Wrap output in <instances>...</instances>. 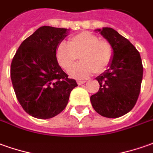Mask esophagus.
I'll return each mask as SVG.
<instances>
[{"label":"esophagus","instance_id":"34e87169","mask_svg":"<svg viewBox=\"0 0 153 153\" xmlns=\"http://www.w3.org/2000/svg\"><path fill=\"white\" fill-rule=\"evenodd\" d=\"M85 82H86L85 80H78V81H77V84H78V85H82V84H84Z\"/></svg>","mask_w":153,"mask_h":153}]
</instances>
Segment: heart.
<instances>
[{
	"mask_svg": "<svg viewBox=\"0 0 153 153\" xmlns=\"http://www.w3.org/2000/svg\"><path fill=\"white\" fill-rule=\"evenodd\" d=\"M114 53V47L109 41L100 40L98 36L90 31L72 36L68 44L59 43L56 50L59 65L67 72L71 70L70 74L76 78L104 72L110 66ZM78 56L82 62L74 68Z\"/></svg>",
	"mask_w": 153,
	"mask_h": 153,
	"instance_id": "1",
	"label": "heart"
}]
</instances>
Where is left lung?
I'll return each mask as SVG.
<instances>
[{"label":"left lung","instance_id":"1","mask_svg":"<svg viewBox=\"0 0 153 153\" xmlns=\"http://www.w3.org/2000/svg\"><path fill=\"white\" fill-rule=\"evenodd\" d=\"M114 47L109 68L97 77L99 91L91 97L94 110L105 117L117 118L127 114L137 101L143 81V66L139 51L114 29H97Z\"/></svg>","mask_w":153,"mask_h":153}]
</instances>
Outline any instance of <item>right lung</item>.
I'll use <instances>...</instances> for the list:
<instances>
[{"label":"right lung","instance_id":"add662e5","mask_svg":"<svg viewBox=\"0 0 153 153\" xmlns=\"http://www.w3.org/2000/svg\"><path fill=\"white\" fill-rule=\"evenodd\" d=\"M67 29L41 26L24 40L10 64V79L19 103L26 113L51 118L66 107L71 91L77 86L59 66L58 44Z\"/></svg>","mask_w":153,"mask_h":153}]
</instances>
